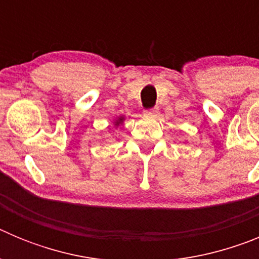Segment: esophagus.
<instances>
[{
  "label": "esophagus",
  "mask_w": 259,
  "mask_h": 259,
  "mask_svg": "<svg viewBox=\"0 0 259 259\" xmlns=\"http://www.w3.org/2000/svg\"><path fill=\"white\" fill-rule=\"evenodd\" d=\"M145 115L152 116V118H155L158 115V107H153V109L145 110Z\"/></svg>",
  "instance_id": "1"
}]
</instances>
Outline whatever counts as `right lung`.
<instances>
[{"label":"right lung","mask_w":259,"mask_h":259,"mask_svg":"<svg viewBox=\"0 0 259 259\" xmlns=\"http://www.w3.org/2000/svg\"><path fill=\"white\" fill-rule=\"evenodd\" d=\"M124 120H125V118L123 115H119V116H116L115 119H114V128H115V130H118V127L119 125H122L123 123H124Z\"/></svg>","instance_id":"add662e5"}]
</instances>
